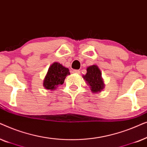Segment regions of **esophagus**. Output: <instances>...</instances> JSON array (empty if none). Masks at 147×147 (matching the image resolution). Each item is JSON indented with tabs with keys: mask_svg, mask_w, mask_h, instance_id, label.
Wrapping results in <instances>:
<instances>
[{
	"mask_svg": "<svg viewBox=\"0 0 147 147\" xmlns=\"http://www.w3.org/2000/svg\"><path fill=\"white\" fill-rule=\"evenodd\" d=\"M73 73L74 74H80V70H78V69H74V70H73Z\"/></svg>",
	"mask_w": 147,
	"mask_h": 147,
	"instance_id": "esophagus-1",
	"label": "esophagus"
}]
</instances>
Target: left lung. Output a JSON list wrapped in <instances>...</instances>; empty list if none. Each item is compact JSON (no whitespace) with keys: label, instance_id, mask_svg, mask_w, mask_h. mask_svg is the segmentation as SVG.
I'll return each instance as SVG.
<instances>
[{"label":"left lung","instance_id":"obj_1","mask_svg":"<svg viewBox=\"0 0 147 147\" xmlns=\"http://www.w3.org/2000/svg\"><path fill=\"white\" fill-rule=\"evenodd\" d=\"M84 78L90 86L93 92H100L104 88V84L101 77V72L97 65H94L87 68V74Z\"/></svg>","mask_w":147,"mask_h":147}]
</instances>
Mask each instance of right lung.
I'll return each instance as SVG.
<instances>
[{"instance_id": "right-lung-1", "label": "right lung", "mask_w": 147, "mask_h": 147, "mask_svg": "<svg viewBox=\"0 0 147 147\" xmlns=\"http://www.w3.org/2000/svg\"><path fill=\"white\" fill-rule=\"evenodd\" d=\"M70 74L68 68L59 63H53L50 66L44 80L43 86L47 90H53L58 85H61L66 76Z\"/></svg>"}]
</instances>
